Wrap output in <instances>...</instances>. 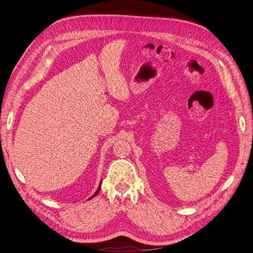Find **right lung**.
I'll return each mask as SVG.
<instances>
[{
    "mask_svg": "<svg viewBox=\"0 0 253 253\" xmlns=\"http://www.w3.org/2000/svg\"><path fill=\"white\" fill-rule=\"evenodd\" d=\"M100 190H101V183H100V186H98V188H97V190H96V191H95V193H94V194H93V195H92V196H91V198H90V199H92V198H94V196H95V195H97V194H98V192H100ZM90 199H89V200H90Z\"/></svg>",
    "mask_w": 253,
    "mask_h": 253,
    "instance_id": "obj_1",
    "label": "right lung"
}]
</instances>
